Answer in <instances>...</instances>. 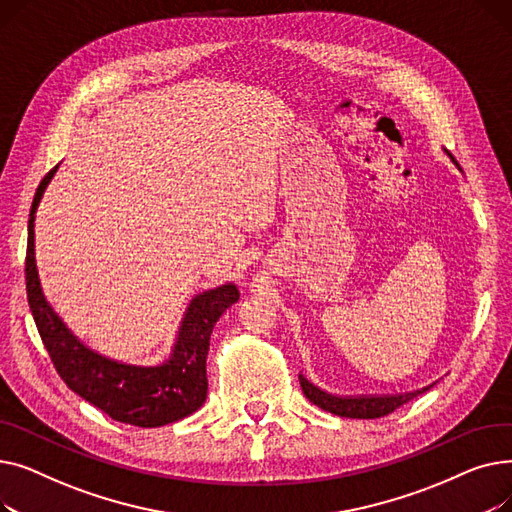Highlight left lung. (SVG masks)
<instances>
[{"label": "left lung", "mask_w": 512, "mask_h": 512, "mask_svg": "<svg viewBox=\"0 0 512 512\" xmlns=\"http://www.w3.org/2000/svg\"><path fill=\"white\" fill-rule=\"evenodd\" d=\"M454 164H456V161H454ZM456 168H459V164H456ZM299 382H301V388H303L305 396L313 402V405H317L319 409H324L328 413H334V415H340V417H351V419H378V417H384V415L396 411L398 407L407 405L409 400H413L421 392L429 390V386H427L423 390L405 392V394H392V396H334L330 392H324L321 388L313 386L305 378V375H299Z\"/></svg>", "instance_id": "obj_1"}]
</instances>
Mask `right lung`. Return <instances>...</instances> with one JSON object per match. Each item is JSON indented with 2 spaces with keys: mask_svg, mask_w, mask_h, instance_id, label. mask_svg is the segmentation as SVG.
Segmentation results:
<instances>
[{
  "mask_svg": "<svg viewBox=\"0 0 512 512\" xmlns=\"http://www.w3.org/2000/svg\"><path fill=\"white\" fill-rule=\"evenodd\" d=\"M58 166L41 180L29 218V245H26V299L33 311L37 330L51 357L53 367L66 386L114 421L159 427L184 419L207 398V351L215 321L238 301V288L224 284L201 292L188 305L170 359L155 367L124 365L105 359L80 344L62 319L47 305L35 263V211L45 186Z\"/></svg>",
  "mask_w": 512,
  "mask_h": 512,
  "instance_id": "add662e5",
  "label": "right lung"
}]
</instances>
